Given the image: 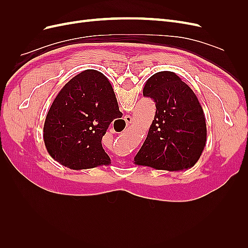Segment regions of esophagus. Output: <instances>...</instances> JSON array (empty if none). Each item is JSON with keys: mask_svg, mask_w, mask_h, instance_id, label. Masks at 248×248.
<instances>
[{"mask_svg": "<svg viewBox=\"0 0 248 248\" xmlns=\"http://www.w3.org/2000/svg\"><path fill=\"white\" fill-rule=\"evenodd\" d=\"M124 120H125V122H126V125H130V123L132 122V118H131V116H129V115L125 116V117H124Z\"/></svg>", "mask_w": 248, "mask_h": 248, "instance_id": "obj_1", "label": "esophagus"}]
</instances>
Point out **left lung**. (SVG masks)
Masks as SVG:
<instances>
[{
	"instance_id": "1",
	"label": "left lung",
	"mask_w": 248,
	"mask_h": 248,
	"mask_svg": "<svg viewBox=\"0 0 248 248\" xmlns=\"http://www.w3.org/2000/svg\"><path fill=\"white\" fill-rule=\"evenodd\" d=\"M142 95L155 102L156 112L134 162L157 170L193 167L206 145L204 110L192 90L170 71L150 78Z\"/></svg>"
}]
</instances>
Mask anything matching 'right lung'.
I'll return each instance as SVG.
<instances>
[{
    "label": "right lung",
    "mask_w": 248,
    "mask_h": 248,
    "mask_svg": "<svg viewBox=\"0 0 248 248\" xmlns=\"http://www.w3.org/2000/svg\"><path fill=\"white\" fill-rule=\"evenodd\" d=\"M122 117L108 79L97 70H85L70 79L47 112L43 138L49 155L72 170L108 164L102 137Z\"/></svg>",
    "instance_id": "1"
}]
</instances>
